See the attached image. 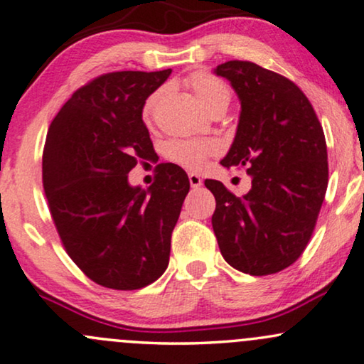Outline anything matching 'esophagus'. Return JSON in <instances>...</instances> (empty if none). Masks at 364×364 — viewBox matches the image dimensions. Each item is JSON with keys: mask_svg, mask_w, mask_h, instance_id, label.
<instances>
[{"mask_svg": "<svg viewBox=\"0 0 364 364\" xmlns=\"http://www.w3.org/2000/svg\"><path fill=\"white\" fill-rule=\"evenodd\" d=\"M188 182H191L192 188H198L202 186V178L197 173H188Z\"/></svg>", "mask_w": 364, "mask_h": 364, "instance_id": "1", "label": "esophagus"}]
</instances>
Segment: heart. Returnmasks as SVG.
Listing matches in <instances>:
<instances>
[{
	"instance_id": "b5f03b06",
	"label": "heart",
	"mask_w": 364,
	"mask_h": 364,
	"mask_svg": "<svg viewBox=\"0 0 364 364\" xmlns=\"http://www.w3.org/2000/svg\"><path fill=\"white\" fill-rule=\"evenodd\" d=\"M191 86L193 89V94H196L198 104H200L205 111H208V109L213 106H218V104H225V106H228V102H230V91H228V87L220 81V79L212 76V74H193L191 79ZM157 99L159 92L152 94V96L147 99L146 106H144V116H151ZM215 151L217 146L215 142L212 141H172L168 142L166 147V154L171 161L181 164V166L186 168H192V171L200 168L203 166V162H205V159L208 156H212Z\"/></svg>"
}]
</instances>
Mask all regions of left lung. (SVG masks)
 Masks as SVG:
<instances>
[{
  "label": "left lung",
  "instance_id": "8db88e82",
  "mask_svg": "<svg viewBox=\"0 0 364 364\" xmlns=\"http://www.w3.org/2000/svg\"><path fill=\"white\" fill-rule=\"evenodd\" d=\"M213 73L240 101L235 137L220 164L245 167L252 177L242 197L205 181L217 202L213 232L228 265L272 275L301 255L315 228L328 186L325 134L290 79L248 61L218 64Z\"/></svg>",
  "mask_w": 364,
  "mask_h": 364
}]
</instances>
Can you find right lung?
<instances>
[{
    "instance_id": "obj_1",
    "label": "right lung",
    "mask_w": 364,
    "mask_h": 364,
    "mask_svg": "<svg viewBox=\"0 0 364 364\" xmlns=\"http://www.w3.org/2000/svg\"><path fill=\"white\" fill-rule=\"evenodd\" d=\"M172 69L119 71L73 94L49 126L43 186L58 233L92 282L137 290L166 272L171 235L191 182L161 164L149 188L129 183L137 159L154 147L142 109Z\"/></svg>"
}]
</instances>
